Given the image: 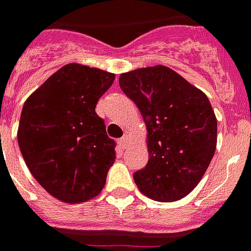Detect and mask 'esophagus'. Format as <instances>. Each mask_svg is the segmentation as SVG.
I'll list each match as a JSON object with an SVG mask.
<instances>
[{
	"mask_svg": "<svg viewBox=\"0 0 251 251\" xmlns=\"http://www.w3.org/2000/svg\"><path fill=\"white\" fill-rule=\"evenodd\" d=\"M127 143H129V139H127V136H124V137H121V139L118 140V144L122 148H126Z\"/></svg>",
	"mask_w": 251,
	"mask_h": 251,
	"instance_id": "obj_1",
	"label": "esophagus"
}]
</instances>
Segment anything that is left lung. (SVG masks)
<instances>
[{"instance_id": "8db88e82", "label": "left lung", "mask_w": 251, "mask_h": 251, "mask_svg": "<svg viewBox=\"0 0 251 251\" xmlns=\"http://www.w3.org/2000/svg\"><path fill=\"white\" fill-rule=\"evenodd\" d=\"M119 86L139 107L148 132V162L134 172V183L159 202L188 195L217 144V119L207 96L165 66L121 74Z\"/></svg>"}]
</instances>
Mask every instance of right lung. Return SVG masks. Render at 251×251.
I'll return each mask as SVG.
<instances>
[{
    "instance_id": "right-lung-1",
    "label": "right lung",
    "mask_w": 251,
    "mask_h": 251,
    "mask_svg": "<svg viewBox=\"0 0 251 251\" xmlns=\"http://www.w3.org/2000/svg\"><path fill=\"white\" fill-rule=\"evenodd\" d=\"M115 75L71 63L25 100L18 143L34 178L59 201L79 203L103 190L115 141L95 111Z\"/></svg>"
}]
</instances>
